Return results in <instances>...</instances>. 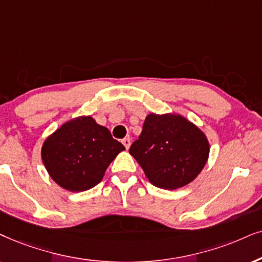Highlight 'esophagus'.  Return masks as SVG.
I'll return each mask as SVG.
<instances>
[{"instance_id":"esophagus-1","label":"esophagus","mask_w":262,"mask_h":262,"mask_svg":"<svg viewBox=\"0 0 262 262\" xmlns=\"http://www.w3.org/2000/svg\"><path fill=\"white\" fill-rule=\"evenodd\" d=\"M122 144H123L124 147L128 150L129 146H130V139H129V138H124L123 140H122Z\"/></svg>"}]
</instances>
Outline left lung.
I'll use <instances>...</instances> for the list:
<instances>
[{"mask_svg": "<svg viewBox=\"0 0 262 262\" xmlns=\"http://www.w3.org/2000/svg\"><path fill=\"white\" fill-rule=\"evenodd\" d=\"M129 154L152 185L175 190L201 173L209 156V142L200 128L181 116L150 114Z\"/></svg>", "mask_w": 262, "mask_h": 262, "instance_id": "1", "label": "left lung"}]
</instances>
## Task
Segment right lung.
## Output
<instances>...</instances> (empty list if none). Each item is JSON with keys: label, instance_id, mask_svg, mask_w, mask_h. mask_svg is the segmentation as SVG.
I'll return each instance as SVG.
<instances>
[{"label": "right lung", "instance_id": "obj_1", "mask_svg": "<svg viewBox=\"0 0 262 262\" xmlns=\"http://www.w3.org/2000/svg\"><path fill=\"white\" fill-rule=\"evenodd\" d=\"M123 150L107 128L84 116L66 122L46 139L41 155L46 169L59 186L81 192L100 183L108 165Z\"/></svg>", "mask_w": 262, "mask_h": 262}]
</instances>
